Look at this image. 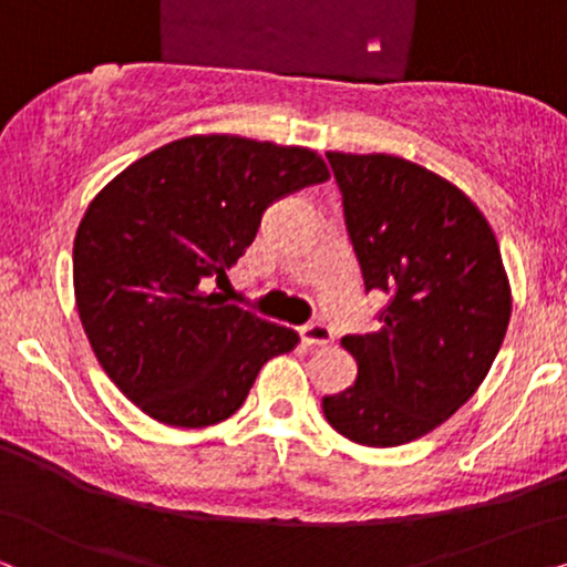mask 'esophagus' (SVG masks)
<instances>
[{
    "mask_svg": "<svg viewBox=\"0 0 567 567\" xmlns=\"http://www.w3.org/2000/svg\"><path fill=\"white\" fill-rule=\"evenodd\" d=\"M300 337H303L306 344H329L334 334H331V329L327 323L321 321H313V323H306L303 329H300Z\"/></svg>",
    "mask_w": 567,
    "mask_h": 567,
    "instance_id": "esophagus-1",
    "label": "esophagus"
}]
</instances>
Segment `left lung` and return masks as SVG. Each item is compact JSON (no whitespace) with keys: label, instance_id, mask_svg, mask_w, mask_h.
<instances>
[{"label":"left lung","instance_id":"obj_1","mask_svg":"<svg viewBox=\"0 0 567 567\" xmlns=\"http://www.w3.org/2000/svg\"><path fill=\"white\" fill-rule=\"evenodd\" d=\"M381 329L342 337L350 389L323 396L329 425L391 449L446 422L485 381L511 319L495 233L462 188L396 155L327 153Z\"/></svg>","mask_w":567,"mask_h":567}]
</instances>
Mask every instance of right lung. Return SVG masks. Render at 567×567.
I'll use <instances>...</instances> for the list:
<instances>
[{
	"mask_svg": "<svg viewBox=\"0 0 567 567\" xmlns=\"http://www.w3.org/2000/svg\"><path fill=\"white\" fill-rule=\"evenodd\" d=\"M308 147L196 134L153 150L90 202L74 236V300L121 394L173 427H207L246 402L298 334L209 290L254 244L271 202L323 184Z\"/></svg>",
	"mask_w": 567,
	"mask_h": 567,
	"instance_id": "obj_1",
	"label": "right lung"
}]
</instances>
